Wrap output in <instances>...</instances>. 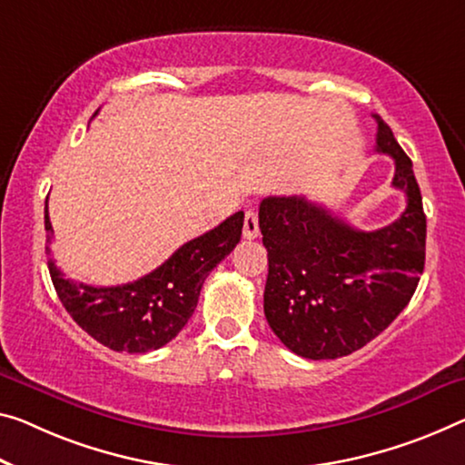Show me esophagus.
<instances>
[{"mask_svg":"<svg viewBox=\"0 0 465 465\" xmlns=\"http://www.w3.org/2000/svg\"><path fill=\"white\" fill-rule=\"evenodd\" d=\"M242 237L245 239L260 237V224H257V213L253 210H249L245 213V223H242Z\"/></svg>","mask_w":465,"mask_h":465,"instance_id":"obj_1","label":"esophagus"}]
</instances>
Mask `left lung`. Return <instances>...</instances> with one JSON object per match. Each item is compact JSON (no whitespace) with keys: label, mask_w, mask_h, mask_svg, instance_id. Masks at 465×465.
<instances>
[{"label":"left lung","mask_w":465,"mask_h":465,"mask_svg":"<svg viewBox=\"0 0 465 465\" xmlns=\"http://www.w3.org/2000/svg\"><path fill=\"white\" fill-rule=\"evenodd\" d=\"M374 118L376 152L395 160L392 187L407 197L395 223L366 232L305 197L260 203L263 313L282 345L307 360H337L368 345L410 303L424 272L426 216L411 160Z\"/></svg>","instance_id":"8db88e82"}]
</instances>
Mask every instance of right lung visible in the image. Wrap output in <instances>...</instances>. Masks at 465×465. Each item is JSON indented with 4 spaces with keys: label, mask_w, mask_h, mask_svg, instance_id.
Masks as SVG:
<instances>
[{
    "label": "right lung",
    "mask_w": 465,
    "mask_h": 465,
    "mask_svg": "<svg viewBox=\"0 0 465 465\" xmlns=\"http://www.w3.org/2000/svg\"><path fill=\"white\" fill-rule=\"evenodd\" d=\"M242 218L237 212L202 237L184 242L139 281L118 287H91L74 282L47 262L62 305L74 322L112 351L147 353L173 341L197 307L203 281L237 247ZM47 255H52V223L45 205Z\"/></svg>",
    "instance_id": "obj_1"
}]
</instances>
